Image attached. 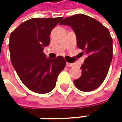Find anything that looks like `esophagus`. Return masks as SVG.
Listing matches in <instances>:
<instances>
[{"mask_svg":"<svg viewBox=\"0 0 122 122\" xmlns=\"http://www.w3.org/2000/svg\"><path fill=\"white\" fill-rule=\"evenodd\" d=\"M66 66H68V67H73V66H75V64L72 63H66Z\"/></svg>","mask_w":122,"mask_h":122,"instance_id":"obj_1","label":"esophagus"}]
</instances>
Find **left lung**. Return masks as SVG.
<instances>
[{
	"mask_svg": "<svg viewBox=\"0 0 122 122\" xmlns=\"http://www.w3.org/2000/svg\"><path fill=\"white\" fill-rule=\"evenodd\" d=\"M59 24L73 29L78 47L87 55L81 67V76L73 81L76 87L83 92L95 90L105 81L112 60V38L108 29L83 14L66 17Z\"/></svg>",
	"mask_w": 122,
	"mask_h": 122,
	"instance_id": "1",
	"label": "left lung"
}]
</instances>
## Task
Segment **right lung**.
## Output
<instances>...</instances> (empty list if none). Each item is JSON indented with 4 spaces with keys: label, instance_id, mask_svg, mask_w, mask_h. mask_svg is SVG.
Here are the masks:
<instances>
[{
    "label": "right lung",
    "instance_id": "right-lung-1",
    "mask_svg": "<svg viewBox=\"0 0 122 122\" xmlns=\"http://www.w3.org/2000/svg\"><path fill=\"white\" fill-rule=\"evenodd\" d=\"M61 20L32 18L21 23L10 34L9 49L12 66L23 84L37 93L51 92L66 66L63 56L51 59L43 52L49 45L51 30Z\"/></svg>",
    "mask_w": 122,
    "mask_h": 122
}]
</instances>
